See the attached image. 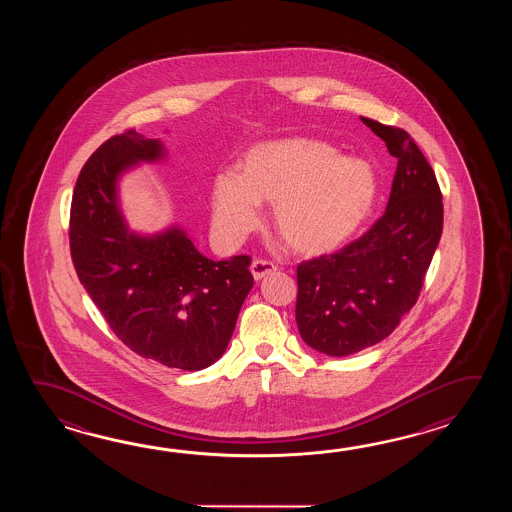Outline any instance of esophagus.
I'll list each match as a JSON object with an SVG mask.
<instances>
[{
    "label": "esophagus",
    "mask_w": 512,
    "mask_h": 512,
    "mask_svg": "<svg viewBox=\"0 0 512 512\" xmlns=\"http://www.w3.org/2000/svg\"><path fill=\"white\" fill-rule=\"evenodd\" d=\"M274 271H276V265L272 261L254 260L251 263V272L254 280H261V278H265L267 274H271Z\"/></svg>",
    "instance_id": "34e87169"
}]
</instances>
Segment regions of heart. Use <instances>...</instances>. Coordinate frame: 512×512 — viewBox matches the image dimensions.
I'll return each mask as SVG.
<instances>
[{
  "label": "heart",
  "mask_w": 512,
  "mask_h": 512,
  "mask_svg": "<svg viewBox=\"0 0 512 512\" xmlns=\"http://www.w3.org/2000/svg\"><path fill=\"white\" fill-rule=\"evenodd\" d=\"M377 196V175L366 161L342 157L329 142L293 135L252 146L241 172L216 175L212 221L223 240L241 241L258 227L265 201L274 205V225L291 249L324 254L364 225Z\"/></svg>",
  "instance_id": "heart-1"
}]
</instances>
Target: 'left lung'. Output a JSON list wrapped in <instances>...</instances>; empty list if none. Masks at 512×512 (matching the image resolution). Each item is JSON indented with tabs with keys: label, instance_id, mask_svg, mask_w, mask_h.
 <instances>
[{
	"label": "left lung",
	"instance_id": "left-lung-1",
	"mask_svg": "<svg viewBox=\"0 0 512 512\" xmlns=\"http://www.w3.org/2000/svg\"><path fill=\"white\" fill-rule=\"evenodd\" d=\"M397 157L386 212L362 238L298 265L296 324L309 348L346 357L381 342L417 302L443 232L434 170L414 139L362 117Z\"/></svg>",
	"mask_w": 512,
	"mask_h": 512
}]
</instances>
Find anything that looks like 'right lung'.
I'll return each instance as SVG.
<instances>
[{
	"label": "right lung",
	"mask_w": 512,
	"mask_h": 512,
	"mask_svg": "<svg viewBox=\"0 0 512 512\" xmlns=\"http://www.w3.org/2000/svg\"><path fill=\"white\" fill-rule=\"evenodd\" d=\"M164 155L159 139L128 130L87 159L71 203V258L86 293L131 351L168 368L203 370L229 346L254 285L251 258L208 260L177 225L157 234L130 230L120 177Z\"/></svg>",
	"instance_id": "obj_1"
}]
</instances>
